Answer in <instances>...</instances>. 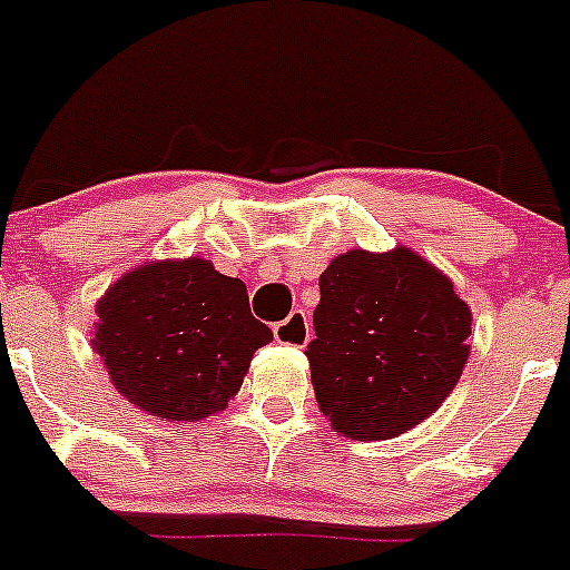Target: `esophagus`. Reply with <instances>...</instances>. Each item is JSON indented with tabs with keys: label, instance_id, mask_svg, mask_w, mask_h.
Wrapping results in <instances>:
<instances>
[{
	"label": "esophagus",
	"instance_id": "obj_1",
	"mask_svg": "<svg viewBox=\"0 0 570 570\" xmlns=\"http://www.w3.org/2000/svg\"><path fill=\"white\" fill-rule=\"evenodd\" d=\"M274 337L279 345H291V348H304L309 343V318L302 309H293L285 321L274 324Z\"/></svg>",
	"mask_w": 570,
	"mask_h": 570
}]
</instances>
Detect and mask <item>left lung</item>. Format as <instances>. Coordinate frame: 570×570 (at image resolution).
Masks as SVG:
<instances>
[{
    "instance_id": "8db88e82",
    "label": "left lung",
    "mask_w": 570,
    "mask_h": 570,
    "mask_svg": "<svg viewBox=\"0 0 570 570\" xmlns=\"http://www.w3.org/2000/svg\"><path fill=\"white\" fill-rule=\"evenodd\" d=\"M307 345L315 397L334 431L360 442L420 425L459 384L472 313L412 249H351L321 274Z\"/></svg>"
}]
</instances>
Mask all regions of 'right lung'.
Listing matches in <instances>:
<instances>
[{"label": "right lung", "instance_id": "1", "mask_svg": "<svg viewBox=\"0 0 570 570\" xmlns=\"http://www.w3.org/2000/svg\"><path fill=\"white\" fill-rule=\"evenodd\" d=\"M272 340L242 279L186 257L117 279L98 302L92 345L134 406L191 422L227 406L252 354Z\"/></svg>", "mask_w": 570, "mask_h": 570}]
</instances>
